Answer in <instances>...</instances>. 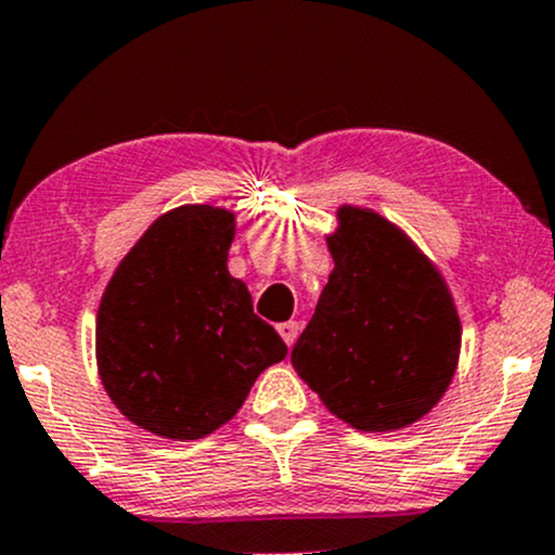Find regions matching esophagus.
Here are the masks:
<instances>
[{"label":"esophagus","mask_w":555,"mask_h":555,"mask_svg":"<svg viewBox=\"0 0 555 555\" xmlns=\"http://www.w3.org/2000/svg\"><path fill=\"white\" fill-rule=\"evenodd\" d=\"M276 331H279V334H282V339L286 341V347H292V344H295L297 336H299V323H297V321L279 323Z\"/></svg>","instance_id":"esophagus-1"}]
</instances>
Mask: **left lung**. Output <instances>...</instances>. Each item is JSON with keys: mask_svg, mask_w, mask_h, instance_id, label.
I'll list each match as a JSON object with an SVG mask.
<instances>
[{"mask_svg": "<svg viewBox=\"0 0 555 555\" xmlns=\"http://www.w3.org/2000/svg\"><path fill=\"white\" fill-rule=\"evenodd\" d=\"M334 258L292 365L336 415L365 433L425 417L454 378L462 323L417 245L371 208L341 206Z\"/></svg>", "mask_w": 555, "mask_h": 555, "instance_id": "8db88e82", "label": "left lung"}]
</instances>
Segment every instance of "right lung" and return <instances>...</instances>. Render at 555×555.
I'll list each match as a JSON object with an SVG mask.
<instances>
[{
    "label": "right lung",
    "mask_w": 555,
    "mask_h": 555,
    "mask_svg": "<svg viewBox=\"0 0 555 555\" xmlns=\"http://www.w3.org/2000/svg\"><path fill=\"white\" fill-rule=\"evenodd\" d=\"M234 214L158 216L114 271L95 315V362L117 410L154 436L195 441L229 423L286 344L227 269Z\"/></svg>",
    "instance_id": "add662e5"
}]
</instances>
